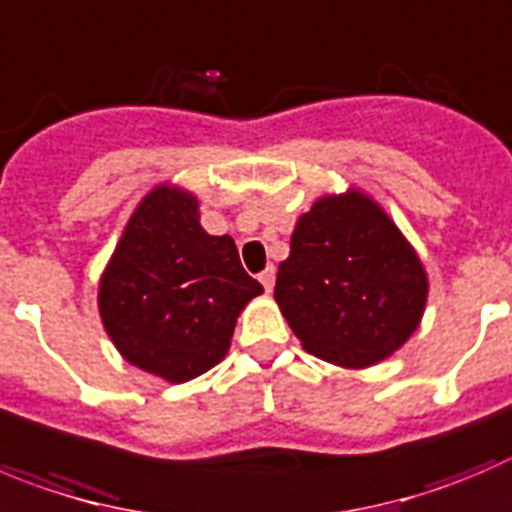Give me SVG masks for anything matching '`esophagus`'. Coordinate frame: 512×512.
<instances>
[{
	"label": "esophagus",
	"mask_w": 512,
	"mask_h": 512,
	"mask_svg": "<svg viewBox=\"0 0 512 512\" xmlns=\"http://www.w3.org/2000/svg\"><path fill=\"white\" fill-rule=\"evenodd\" d=\"M260 283H262V288L267 290V293H272V288H275V267L267 265L265 270L260 272Z\"/></svg>",
	"instance_id": "esophagus-1"
}]
</instances>
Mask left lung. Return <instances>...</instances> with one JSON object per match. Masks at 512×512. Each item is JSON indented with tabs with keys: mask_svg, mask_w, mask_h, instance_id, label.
<instances>
[{
	"mask_svg": "<svg viewBox=\"0 0 512 512\" xmlns=\"http://www.w3.org/2000/svg\"><path fill=\"white\" fill-rule=\"evenodd\" d=\"M429 280L417 250L364 191L315 199L298 217L275 300L303 348L366 369L417 331Z\"/></svg>",
	"mask_w": 512,
	"mask_h": 512,
	"instance_id": "8db88e82",
	"label": "left lung"
}]
</instances>
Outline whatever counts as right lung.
Wrapping results in <instances>:
<instances>
[{
  "instance_id": "1",
  "label": "right lung",
  "mask_w": 512,
  "mask_h": 512,
  "mask_svg": "<svg viewBox=\"0 0 512 512\" xmlns=\"http://www.w3.org/2000/svg\"><path fill=\"white\" fill-rule=\"evenodd\" d=\"M262 285L229 234L199 224V199L159 184L138 202L98 285V310L128 364L184 384L229 351L237 315Z\"/></svg>"
}]
</instances>
